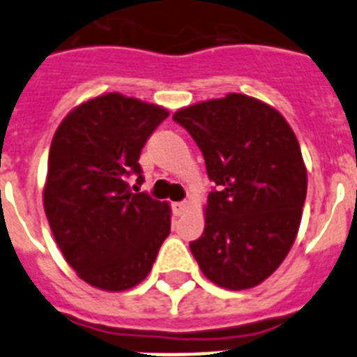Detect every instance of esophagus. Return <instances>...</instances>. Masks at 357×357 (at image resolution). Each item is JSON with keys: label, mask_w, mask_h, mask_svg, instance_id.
<instances>
[{"label": "esophagus", "mask_w": 357, "mask_h": 357, "mask_svg": "<svg viewBox=\"0 0 357 357\" xmlns=\"http://www.w3.org/2000/svg\"><path fill=\"white\" fill-rule=\"evenodd\" d=\"M172 208H174V214H176V215H181V214H185V212H187L188 203H187V202H178V203H174Z\"/></svg>", "instance_id": "34e87169"}]
</instances>
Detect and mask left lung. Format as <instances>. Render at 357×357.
Listing matches in <instances>:
<instances>
[{"mask_svg": "<svg viewBox=\"0 0 357 357\" xmlns=\"http://www.w3.org/2000/svg\"><path fill=\"white\" fill-rule=\"evenodd\" d=\"M172 119L194 137L218 187L190 250L218 287L252 289L283 263L298 236L307 197L298 137L274 107L236 92L179 109Z\"/></svg>", "mask_w": 357, "mask_h": 357, "instance_id": "obj_1", "label": "left lung"}]
</instances>
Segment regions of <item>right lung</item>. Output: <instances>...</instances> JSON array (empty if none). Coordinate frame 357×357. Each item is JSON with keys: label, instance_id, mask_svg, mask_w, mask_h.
<instances>
[{"label": "right lung", "instance_id": "add662e5", "mask_svg": "<svg viewBox=\"0 0 357 357\" xmlns=\"http://www.w3.org/2000/svg\"><path fill=\"white\" fill-rule=\"evenodd\" d=\"M167 116L160 105L110 92L77 105L54 134L45 214L63 257L96 289L142 283L170 234L169 203L128 183L130 176L143 183L137 160Z\"/></svg>", "mask_w": 357, "mask_h": 357}]
</instances>
